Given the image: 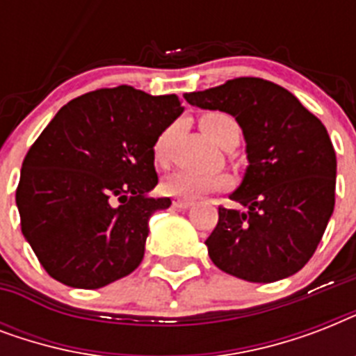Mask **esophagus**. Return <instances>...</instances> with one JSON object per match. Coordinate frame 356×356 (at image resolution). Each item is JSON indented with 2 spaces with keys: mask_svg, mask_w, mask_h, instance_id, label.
<instances>
[{
  "mask_svg": "<svg viewBox=\"0 0 356 356\" xmlns=\"http://www.w3.org/2000/svg\"><path fill=\"white\" fill-rule=\"evenodd\" d=\"M192 205H194V201L192 200H175L173 201V207H177V209H190Z\"/></svg>",
  "mask_w": 356,
  "mask_h": 356,
  "instance_id": "1",
  "label": "esophagus"
}]
</instances>
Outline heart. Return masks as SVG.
Here are the masks:
<instances>
[{
    "instance_id": "b5f03b06",
    "label": "heart",
    "mask_w": 356,
    "mask_h": 356,
    "mask_svg": "<svg viewBox=\"0 0 356 356\" xmlns=\"http://www.w3.org/2000/svg\"><path fill=\"white\" fill-rule=\"evenodd\" d=\"M200 127L205 133V136L211 142L218 145L225 144V140L233 133H238V125L233 116L225 113H205L200 118ZM173 136V127L166 129L164 133L156 138L153 145V155L156 162L168 161V149H170V142ZM229 186V177L223 173H203L195 172V170H177V172L170 173L164 181H162V190L170 195L175 197H184V200H195L201 195L211 194L216 190H223Z\"/></svg>"
}]
</instances>
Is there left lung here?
I'll return each mask as SVG.
<instances>
[{
    "label": "left lung",
    "instance_id": "left-lung-1",
    "mask_svg": "<svg viewBox=\"0 0 356 356\" xmlns=\"http://www.w3.org/2000/svg\"><path fill=\"white\" fill-rule=\"evenodd\" d=\"M184 99L231 114L245 140L249 164L229 195L245 211L218 209L205 242L211 260L249 282L298 273L334 211L337 153L325 125L292 92L259 77H238Z\"/></svg>",
    "mask_w": 356,
    "mask_h": 356
}]
</instances>
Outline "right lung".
Returning <instances> with one entry per match:
<instances>
[{
    "label": "right lung",
    "mask_w": 356,
    "mask_h": 356,
    "mask_svg": "<svg viewBox=\"0 0 356 356\" xmlns=\"http://www.w3.org/2000/svg\"><path fill=\"white\" fill-rule=\"evenodd\" d=\"M175 94L102 88L66 103L22 164V233L44 270L72 288L107 286L144 259L159 183L153 145L183 114Z\"/></svg>",
    "instance_id": "1"
}]
</instances>
